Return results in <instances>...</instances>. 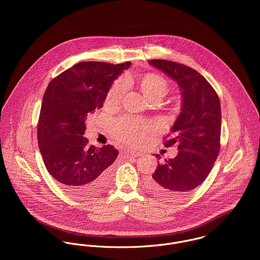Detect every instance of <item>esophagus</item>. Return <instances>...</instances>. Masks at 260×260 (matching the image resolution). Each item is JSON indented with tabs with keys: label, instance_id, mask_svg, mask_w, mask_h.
<instances>
[{
	"label": "esophagus",
	"instance_id": "esophagus-1",
	"mask_svg": "<svg viewBox=\"0 0 260 260\" xmlns=\"http://www.w3.org/2000/svg\"><path fill=\"white\" fill-rule=\"evenodd\" d=\"M127 154L130 155V156H133V157H139L142 155L141 152L137 151V150H133V149H130V150H127Z\"/></svg>",
	"mask_w": 260,
	"mask_h": 260
}]
</instances>
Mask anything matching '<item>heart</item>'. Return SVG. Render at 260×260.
I'll return each mask as SVG.
<instances>
[{
  "label": "heart",
  "mask_w": 260,
  "mask_h": 260,
  "mask_svg": "<svg viewBox=\"0 0 260 260\" xmlns=\"http://www.w3.org/2000/svg\"><path fill=\"white\" fill-rule=\"evenodd\" d=\"M128 83L124 79L117 80L112 85L107 97L106 104L109 106H117L122 102V99L127 90ZM140 87L143 94L152 100L153 98H162L169 91L168 82L160 75L149 73L140 81ZM151 127L148 124L140 119L134 117H121L117 119L112 125V135L119 141L138 145L141 144L145 138Z\"/></svg>",
  "instance_id": "obj_1"
}]
</instances>
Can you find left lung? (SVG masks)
Returning a JSON list of instances; mask_svg holds the SVG:
<instances>
[{
    "label": "left lung",
    "mask_w": 260,
    "mask_h": 260,
    "mask_svg": "<svg viewBox=\"0 0 260 260\" xmlns=\"http://www.w3.org/2000/svg\"><path fill=\"white\" fill-rule=\"evenodd\" d=\"M149 64L176 81L181 90V112L170 130L171 138L164 142L165 147L176 144L178 154L158 163L147 180L149 188L156 194L176 199L200 185L217 159L221 132L220 101L212 86L194 69L167 60H150Z\"/></svg>",
    "instance_id": "1"
}]
</instances>
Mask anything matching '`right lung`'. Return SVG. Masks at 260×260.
Wrapping results in <instances>:
<instances>
[{
  "label": "right lung",
  "instance_id": "add662e5",
  "mask_svg": "<svg viewBox=\"0 0 260 260\" xmlns=\"http://www.w3.org/2000/svg\"><path fill=\"white\" fill-rule=\"evenodd\" d=\"M131 65L81 62L55 77L43 97L38 144L48 172L67 193L87 197L110 180L119 152L112 145H88L83 137L87 115L103 107L116 78Z\"/></svg>",
  "mask_w": 260,
  "mask_h": 260
}]
</instances>
